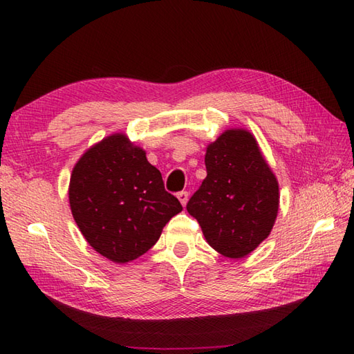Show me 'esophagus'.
<instances>
[{
	"label": "esophagus",
	"instance_id": "34e87169",
	"mask_svg": "<svg viewBox=\"0 0 354 354\" xmlns=\"http://www.w3.org/2000/svg\"><path fill=\"white\" fill-rule=\"evenodd\" d=\"M178 199L185 207L187 205V201H189V192H179L178 193Z\"/></svg>",
	"mask_w": 354,
	"mask_h": 354
}]
</instances>
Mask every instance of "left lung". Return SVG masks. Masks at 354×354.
<instances>
[{
    "mask_svg": "<svg viewBox=\"0 0 354 354\" xmlns=\"http://www.w3.org/2000/svg\"><path fill=\"white\" fill-rule=\"evenodd\" d=\"M207 178L187 202L207 242L225 257L242 259L265 240L278 212V183L257 141L242 129L223 132L207 147Z\"/></svg>",
    "mask_w": 354,
    "mask_h": 354,
    "instance_id": "obj_1",
    "label": "left lung"
}]
</instances>
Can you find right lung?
<instances>
[{"mask_svg": "<svg viewBox=\"0 0 354 354\" xmlns=\"http://www.w3.org/2000/svg\"><path fill=\"white\" fill-rule=\"evenodd\" d=\"M70 207L86 242L115 263L147 252L183 205L165 192L145 150L115 133L80 158L70 179Z\"/></svg>", "mask_w": 354, "mask_h": 354, "instance_id": "right-lung-1", "label": "right lung"}]
</instances>
